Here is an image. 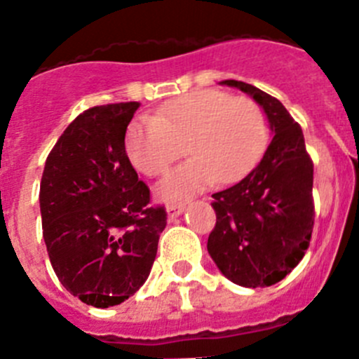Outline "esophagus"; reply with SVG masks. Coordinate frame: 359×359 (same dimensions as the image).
Segmentation results:
<instances>
[{
  "mask_svg": "<svg viewBox=\"0 0 359 359\" xmlns=\"http://www.w3.org/2000/svg\"><path fill=\"white\" fill-rule=\"evenodd\" d=\"M184 208H187V205H184V204H168V216H169V219L178 218L181 212L184 211Z\"/></svg>",
  "mask_w": 359,
  "mask_h": 359,
  "instance_id": "1",
  "label": "esophagus"
}]
</instances>
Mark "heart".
Masks as SVG:
<instances>
[{
	"mask_svg": "<svg viewBox=\"0 0 359 359\" xmlns=\"http://www.w3.org/2000/svg\"><path fill=\"white\" fill-rule=\"evenodd\" d=\"M269 122L260 104L222 90H195L165 102L151 118L126 130L130 164L148 178L168 172L187 150L194 158L176 168L158 187L168 198L188 197L216 180L233 183L262 158Z\"/></svg>",
	"mask_w": 359,
	"mask_h": 359,
	"instance_id": "heart-1",
	"label": "heart"
}]
</instances>
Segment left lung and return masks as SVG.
Masks as SVG:
<instances>
[{
  "mask_svg": "<svg viewBox=\"0 0 359 359\" xmlns=\"http://www.w3.org/2000/svg\"><path fill=\"white\" fill-rule=\"evenodd\" d=\"M223 85L250 94L274 133L260 164L244 180L212 194L216 225L208 251L222 274L244 288H265L299 265L314 229V164L288 109L250 83Z\"/></svg>",
  "mask_w": 359,
  "mask_h": 359,
  "instance_id": "left-lung-1",
  "label": "left lung"
}]
</instances>
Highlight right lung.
Returning <instances> with one entry per match:
<instances>
[{"label":"right lung","instance_id":"obj_1","mask_svg":"<svg viewBox=\"0 0 359 359\" xmlns=\"http://www.w3.org/2000/svg\"><path fill=\"white\" fill-rule=\"evenodd\" d=\"M140 102L88 108L67 126L45 162L40 209L48 258L60 285L83 304L106 309L148 279L164 205L126 154V130Z\"/></svg>","mask_w":359,"mask_h":359}]
</instances>
